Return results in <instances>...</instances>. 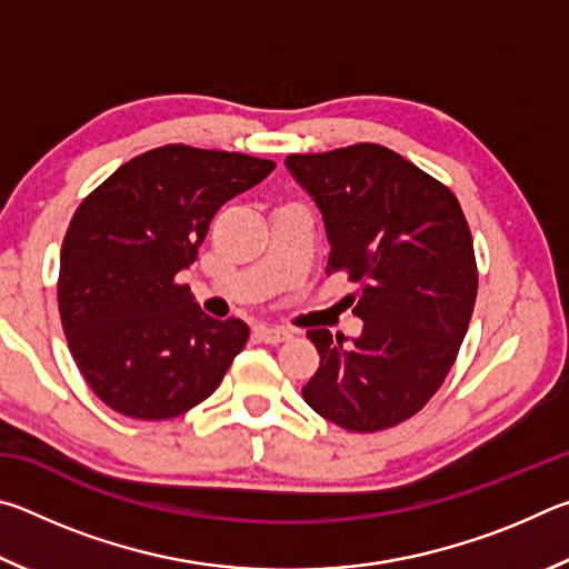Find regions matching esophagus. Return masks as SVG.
Here are the masks:
<instances>
[{"label": "esophagus", "instance_id": "esophagus-1", "mask_svg": "<svg viewBox=\"0 0 569 569\" xmlns=\"http://www.w3.org/2000/svg\"><path fill=\"white\" fill-rule=\"evenodd\" d=\"M256 336H258V341H263V343H281L286 339H291V331L278 329V326L261 323V326H256Z\"/></svg>", "mask_w": 569, "mask_h": 569}]
</instances>
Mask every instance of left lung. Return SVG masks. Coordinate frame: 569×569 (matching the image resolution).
Returning <instances> with one entry per match:
<instances>
[{
	"instance_id": "left-lung-1",
	"label": "left lung",
	"mask_w": 569,
	"mask_h": 569,
	"mask_svg": "<svg viewBox=\"0 0 569 569\" xmlns=\"http://www.w3.org/2000/svg\"><path fill=\"white\" fill-rule=\"evenodd\" d=\"M321 208L329 273L359 286L346 303L359 339L311 329L321 356L303 387L316 413L356 435L397 427L435 397L457 361L477 301V258L445 182L373 142L288 156Z\"/></svg>"
}]
</instances>
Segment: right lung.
I'll list each match as a JSON object with an SVG mask.
<instances>
[{
    "instance_id": "1",
    "label": "right lung",
    "mask_w": 569,
    "mask_h": 569,
    "mask_svg": "<svg viewBox=\"0 0 569 569\" xmlns=\"http://www.w3.org/2000/svg\"><path fill=\"white\" fill-rule=\"evenodd\" d=\"M273 168L178 142L128 160L74 210L57 303L77 369L112 411L180 417L218 389L243 351L248 326L210 319L178 273L198 258L218 208Z\"/></svg>"
}]
</instances>
